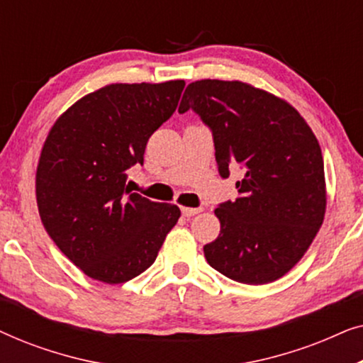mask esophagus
<instances>
[{
	"instance_id": "obj_1",
	"label": "esophagus",
	"mask_w": 363,
	"mask_h": 363,
	"mask_svg": "<svg viewBox=\"0 0 363 363\" xmlns=\"http://www.w3.org/2000/svg\"><path fill=\"white\" fill-rule=\"evenodd\" d=\"M201 211V208H188V206H182V213H183V216H186V218H190V216H195V215H198V213Z\"/></svg>"
}]
</instances>
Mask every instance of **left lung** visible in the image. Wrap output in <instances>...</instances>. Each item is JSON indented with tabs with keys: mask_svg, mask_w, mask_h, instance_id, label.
I'll return each instance as SVG.
<instances>
[{
	"mask_svg": "<svg viewBox=\"0 0 363 363\" xmlns=\"http://www.w3.org/2000/svg\"><path fill=\"white\" fill-rule=\"evenodd\" d=\"M195 111L210 127L218 172L240 165V196L215 210L220 236L205 245L208 264L242 284H267L289 272L325 215L319 142L291 104L241 81L203 79L185 89L178 112Z\"/></svg>",
	"mask_w": 363,
	"mask_h": 363,
	"instance_id": "left-lung-1",
	"label": "left lung"
}]
</instances>
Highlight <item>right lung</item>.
Here are the masks:
<instances>
[{"mask_svg": "<svg viewBox=\"0 0 363 363\" xmlns=\"http://www.w3.org/2000/svg\"><path fill=\"white\" fill-rule=\"evenodd\" d=\"M185 81L111 84L54 122L36 172L39 216L84 274L121 284L157 259L180 208L132 193L152 133L175 112Z\"/></svg>", "mask_w": 363, "mask_h": 363, "instance_id": "1", "label": "right lung"}]
</instances>
